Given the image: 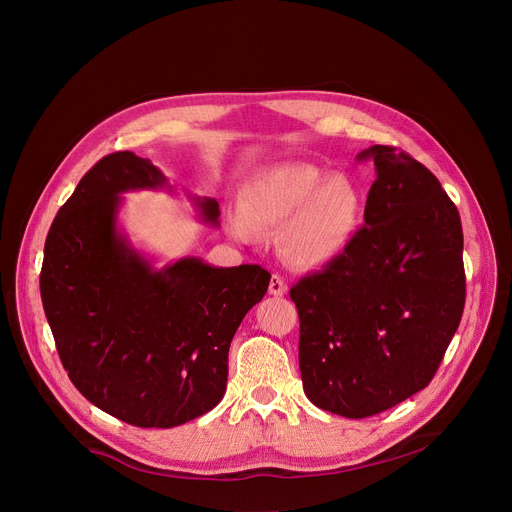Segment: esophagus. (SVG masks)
Wrapping results in <instances>:
<instances>
[{
    "mask_svg": "<svg viewBox=\"0 0 512 512\" xmlns=\"http://www.w3.org/2000/svg\"><path fill=\"white\" fill-rule=\"evenodd\" d=\"M269 294L271 296H284L286 294V284H284L282 276H278V274L271 276V280H269Z\"/></svg>",
    "mask_w": 512,
    "mask_h": 512,
    "instance_id": "obj_1",
    "label": "esophagus"
}]
</instances>
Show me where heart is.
<instances>
[{
	"label": "heart",
	"mask_w": 512,
	"mask_h": 512,
	"mask_svg": "<svg viewBox=\"0 0 512 512\" xmlns=\"http://www.w3.org/2000/svg\"><path fill=\"white\" fill-rule=\"evenodd\" d=\"M241 210L228 230L245 243L278 232V249L296 269H321L342 257L358 234L364 199L346 175H327L311 162L261 170L241 191Z\"/></svg>",
	"instance_id": "1"
}]
</instances>
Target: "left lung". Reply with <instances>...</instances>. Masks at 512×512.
Masks as SVG:
<instances>
[{
	"label": "left lung",
	"instance_id": "left-lung-1",
	"mask_svg": "<svg viewBox=\"0 0 512 512\" xmlns=\"http://www.w3.org/2000/svg\"><path fill=\"white\" fill-rule=\"evenodd\" d=\"M364 226L348 251L290 290L302 387L317 407L368 418L428 387L465 306L463 228L410 154L370 146Z\"/></svg>",
	"mask_w": 512,
	"mask_h": 512
}]
</instances>
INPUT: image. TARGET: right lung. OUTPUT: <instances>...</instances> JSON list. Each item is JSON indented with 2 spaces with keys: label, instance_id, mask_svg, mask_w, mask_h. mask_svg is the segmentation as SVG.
Segmentation results:
<instances>
[{
  "label": "right lung",
  "instance_id": "1",
  "mask_svg": "<svg viewBox=\"0 0 512 512\" xmlns=\"http://www.w3.org/2000/svg\"><path fill=\"white\" fill-rule=\"evenodd\" d=\"M142 189L175 191L133 152L88 170L49 228L41 298L67 377L90 403L133 426L173 428L224 397L230 342L271 276L199 257L154 267L117 226L121 195ZM191 201L201 222L220 224L216 199Z\"/></svg>",
  "mask_w": 512,
  "mask_h": 512
}]
</instances>
